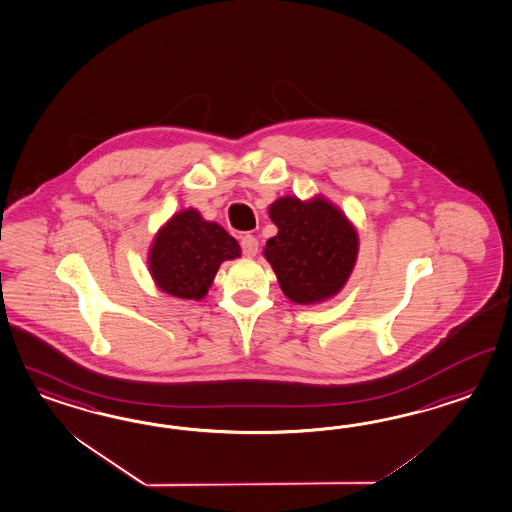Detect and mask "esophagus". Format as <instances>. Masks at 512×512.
<instances>
[{
	"label": "esophagus",
	"instance_id": "1",
	"mask_svg": "<svg viewBox=\"0 0 512 512\" xmlns=\"http://www.w3.org/2000/svg\"><path fill=\"white\" fill-rule=\"evenodd\" d=\"M241 249H243L245 256L254 258V256L258 254V239H256L254 235H243V237H241Z\"/></svg>",
	"mask_w": 512,
	"mask_h": 512
}]
</instances>
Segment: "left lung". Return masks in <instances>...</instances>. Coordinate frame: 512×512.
<instances>
[{"label":"left lung","mask_w":512,"mask_h":512,"mask_svg":"<svg viewBox=\"0 0 512 512\" xmlns=\"http://www.w3.org/2000/svg\"><path fill=\"white\" fill-rule=\"evenodd\" d=\"M278 234L263 249L280 290L297 305L322 303L348 282L357 260L359 237L346 215L314 196L308 202L284 196L269 205Z\"/></svg>","instance_id":"obj_1"}]
</instances>
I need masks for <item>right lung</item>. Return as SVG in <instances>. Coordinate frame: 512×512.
<instances>
[{
  "instance_id": "obj_1",
  "label": "right lung",
  "mask_w": 512,
  "mask_h": 512,
  "mask_svg": "<svg viewBox=\"0 0 512 512\" xmlns=\"http://www.w3.org/2000/svg\"><path fill=\"white\" fill-rule=\"evenodd\" d=\"M241 256L232 235L196 209L179 211L155 235L149 271L162 292L200 301L207 295L220 263Z\"/></svg>"
}]
</instances>
